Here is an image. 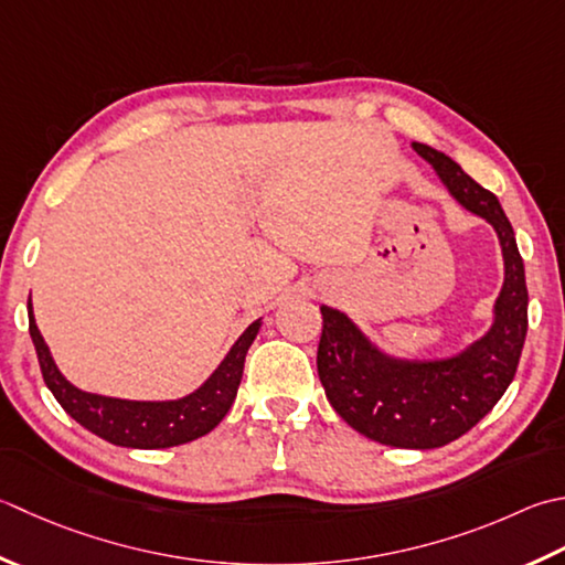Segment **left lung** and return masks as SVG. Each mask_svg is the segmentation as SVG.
I'll return each mask as SVG.
<instances>
[{
  "mask_svg": "<svg viewBox=\"0 0 565 565\" xmlns=\"http://www.w3.org/2000/svg\"><path fill=\"white\" fill-rule=\"evenodd\" d=\"M434 166L450 195L494 227L504 257V286L494 303V323L478 342L448 360L406 362L384 355L352 320L320 306L318 377L330 406L358 434L394 448H440L480 422L514 380L526 338V279L514 230L494 193L446 153L412 143Z\"/></svg>",
  "mask_w": 565,
  "mask_h": 565,
  "instance_id": "1",
  "label": "left lung"
}]
</instances>
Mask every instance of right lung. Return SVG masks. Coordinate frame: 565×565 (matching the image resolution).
<instances>
[{
    "instance_id": "add662e5",
    "label": "right lung",
    "mask_w": 565,
    "mask_h": 565,
    "mask_svg": "<svg viewBox=\"0 0 565 565\" xmlns=\"http://www.w3.org/2000/svg\"><path fill=\"white\" fill-rule=\"evenodd\" d=\"M29 333L33 348H36L43 382L53 392L55 402L65 408V414H71L77 424L93 430L95 436L109 440V444L151 450L191 444V440L210 434L223 422L237 396L247 350L259 333V320H254L239 335L227 352V358L220 362V367L210 374V380L201 390L175 402H127L77 390L55 367L49 345L43 342L36 320H33L31 296Z\"/></svg>"
}]
</instances>
